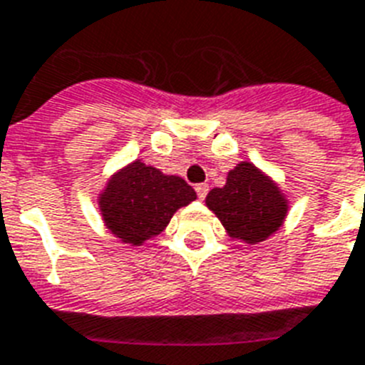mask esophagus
<instances>
[{"mask_svg":"<svg viewBox=\"0 0 365 365\" xmlns=\"http://www.w3.org/2000/svg\"><path fill=\"white\" fill-rule=\"evenodd\" d=\"M195 191H197L198 198H200V200H204L207 195V191H210V185H207V183H198L197 187H195Z\"/></svg>","mask_w":365,"mask_h":365,"instance_id":"34e87169","label":"esophagus"}]
</instances>
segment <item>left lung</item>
<instances>
[{
    "mask_svg": "<svg viewBox=\"0 0 365 365\" xmlns=\"http://www.w3.org/2000/svg\"><path fill=\"white\" fill-rule=\"evenodd\" d=\"M206 206L219 217L230 237L245 243L267 240L287 213V202L277 183L249 161L230 170L225 187L207 192Z\"/></svg>",
    "mask_w": 365,
    "mask_h": 365,
    "instance_id": "obj_1",
    "label": "left lung"
}]
</instances>
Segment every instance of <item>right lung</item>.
<instances>
[{
	"label": "right lung",
	"instance_id": "add662e5",
	"mask_svg": "<svg viewBox=\"0 0 365 365\" xmlns=\"http://www.w3.org/2000/svg\"><path fill=\"white\" fill-rule=\"evenodd\" d=\"M197 198L180 176L133 161L107 182L100 195L103 222L122 243L140 245L161 234L176 210Z\"/></svg>",
	"mask_w": 365,
	"mask_h": 365
}]
</instances>
